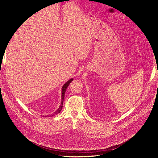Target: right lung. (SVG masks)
<instances>
[{"instance_id": "add662e5", "label": "right lung", "mask_w": 158, "mask_h": 158, "mask_svg": "<svg viewBox=\"0 0 158 158\" xmlns=\"http://www.w3.org/2000/svg\"><path fill=\"white\" fill-rule=\"evenodd\" d=\"M73 80V78H71L69 80L67 81L63 85V87L61 88V104H60V106H59V108L57 109L56 111H55V112L54 113H53L52 114H49V115H44L43 116L44 117H48V116H55L56 114H57L58 113H60V112H61V110H62V107H63V103H64V97H65V91L66 89L67 88V87L69 86L70 83Z\"/></svg>"}]
</instances>
